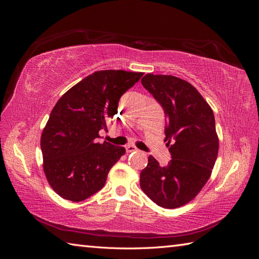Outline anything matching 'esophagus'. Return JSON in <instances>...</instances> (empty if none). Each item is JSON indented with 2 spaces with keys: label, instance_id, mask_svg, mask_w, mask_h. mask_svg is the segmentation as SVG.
<instances>
[{
  "label": "esophagus",
  "instance_id": "esophagus-1",
  "mask_svg": "<svg viewBox=\"0 0 259 259\" xmlns=\"http://www.w3.org/2000/svg\"><path fill=\"white\" fill-rule=\"evenodd\" d=\"M138 149L134 146V145H127L126 146V152H134V151H137Z\"/></svg>",
  "mask_w": 259,
  "mask_h": 259
}]
</instances>
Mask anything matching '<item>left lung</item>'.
Returning <instances> with one entry per match:
<instances>
[{
	"label": "left lung",
	"instance_id": "obj_1",
	"mask_svg": "<svg viewBox=\"0 0 259 259\" xmlns=\"http://www.w3.org/2000/svg\"><path fill=\"white\" fill-rule=\"evenodd\" d=\"M142 84L164 110V140L171 160L161 166L149 155L140 187L159 206L176 208L195 198L215 165L219 146L215 116L197 89L179 77L148 73Z\"/></svg>",
	"mask_w": 259,
	"mask_h": 259
}]
</instances>
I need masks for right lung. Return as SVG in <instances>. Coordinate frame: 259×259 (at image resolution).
I'll return each instance as SVG.
<instances>
[{
	"instance_id": "right-lung-1",
	"label": "right lung",
	"mask_w": 259,
	"mask_h": 259,
	"mask_svg": "<svg viewBox=\"0 0 259 259\" xmlns=\"http://www.w3.org/2000/svg\"><path fill=\"white\" fill-rule=\"evenodd\" d=\"M143 72L101 70L70 89L55 105L41 136L43 168L53 190L80 202L105 186L125 148L97 143L99 131L117 113L121 96Z\"/></svg>"
}]
</instances>
